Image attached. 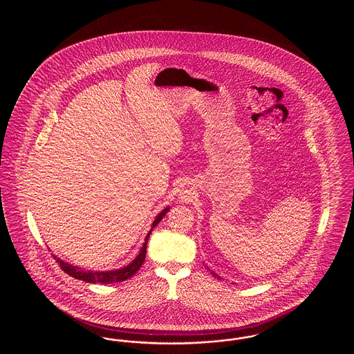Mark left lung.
Instances as JSON below:
<instances>
[{"mask_svg": "<svg viewBox=\"0 0 354 354\" xmlns=\"http://www.w3.org/2000/svg\"><path fill=\"white\" fill-rule=\"evenodd\" d=\"M212 273H214V272H212ZM214 276H218V274H215V273H214Z\"/></svg>", "mask_w": 354, "mask_h": 354, "instance_id": "1", "label": "left lung"}]
</instances>
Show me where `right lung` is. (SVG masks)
<instances>
[{
	"label": "right lung",
	"instance_id": "obj_1",
	"mask_svg": "<svg viewBox=\"0 0 354 354\" xmlns=\"http://www.w3.org/2000/svg\"><path fill=\"white\" fill-rule=\"evenodd\" d=\"M169 207L165 208V209L156 216V219L153 220V223H152V228H155V227L158 225V223L163 219V216L169 212ZM152 228L150 230V232L147 234V236H146L145 244H143V247L140 248L139 254L135 257L134 260H133L129 266L123 267L122 270H106V272H100V270H97V272H94V270H82V268H80V267H74V266H71V264H68V263H65L64 260H61V259L57 257V256H54V259H55V261L58 263V266L61 267V270H64L65 273H68V276H71V277H74V279H78V280H82V281H86V283H90V284H95V283L113 284V283L124 281V280L130 279L131 276H134L135 273L138 272V270L142 267V264H143V261H145V259H146L147 240H149V237L151 235Z\"/></svg>",
	"mask_w": 354,
	"mask_h": 354
}]
</instances>
